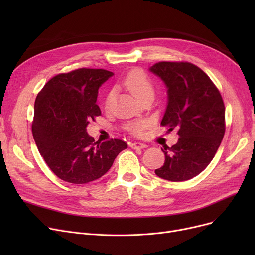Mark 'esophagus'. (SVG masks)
I'll return each mask as SVG.
<instances>
[{"instance_id": "obj_1", "label": "esophagus", "mask_w": 255, "mask_h": 255, "mask_svg": "<svg viewBox=\"0 0 255 255\" xmlns=\"http://www.w3.org/2000/svg\"><path fill=\"white\" fill-rule=\"evenodd\" d=\"M130 146L132 149H134V150H136V149H144V148H146V145L145 143H142V142H132L131 144H130Z\"/></svg>"}]
</instances>
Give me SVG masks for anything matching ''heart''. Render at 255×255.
Listing matches in <instances>:
<instances>
[{
  "mask_svg": "<svg viewBox=\"0 0 255 255\" xmlns=\"http://www.w3.org/2000/svg\"><path fill=\"white\" fill-rule=\"evenodd\" d=\"M124 87L134 96L136 99L141 100L146 95L153 94V86L149 77L146 76L141 70L135 69L128 73L126 78L123 82ZM114 99V92H110L104 101L105 109H109ZM150 121L148 120H139L134 122L128 123L126 125V129L134 134H141V133L150 126Z\"/></svg>",
  "mask_w": 255,
  "mask_h": 255,
  "instance_id": "heart-1",
  "label": "heart"
}]
</instances>
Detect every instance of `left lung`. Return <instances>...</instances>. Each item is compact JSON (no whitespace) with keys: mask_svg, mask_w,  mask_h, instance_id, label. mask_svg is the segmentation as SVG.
<instances>
[{"mask_svg":"<svg viewBox=\"0 0 255 255\" xmlns=\"http://www.w3.org/2000/svg\"><path fill=\"white\" fill-rule=\"evenodd\" d=\"M164 83L167 104L161 121L179 140L163 146L165 161L155 170L161 179L183 182L199 175L212 161L225 132V109L218 89L197 66L160 62L149 69Z\"/></svg>","mask_w":255,"mask_h":255,"instance_id":"8db88e82","label":"left lung"}]
</instances>
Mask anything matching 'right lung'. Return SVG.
<instances>
[{
    "label": "right lung",
    "instance_id": "1",
    "mask_svg": "<svg viewBox=\"0 0 255 255\" xmlns=\"http://www.w3.org/2000/svg\"><path fill=\"white\" fill-rule=\"evenodd\" d=\"M113 72L82 68L52 77L35 101L32 132L37 148L57 177L72 184L101 178L120 152L121 139L96 141L87 127L101 112L98 90Z\"/></svg>",
    "mask_w": 255,
    "mask_h": 255
}]
</instances>
